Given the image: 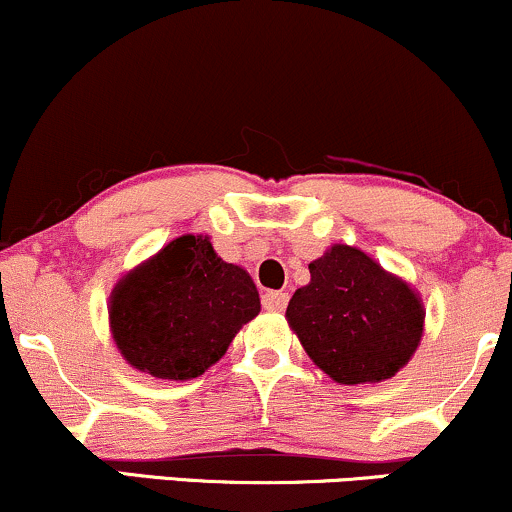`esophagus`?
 <instances>
[{
    "instance_id": "obj_1",
    "label": "esophagus",
    "mask_w": 512,
    "mask_h": 512,
    "mask_svg": "<svg viewBox=\"0 0 512 512\" xmlns=\"http://www.w3.org/2000/svg\"><path fill=\"white\" fill-rule=\"evenodd\" d=\"M263 309L266 311H273V314H280V311H285L287 302H290V294L287 292H266L263 294Z\"/></svg>"
}]
</instances>
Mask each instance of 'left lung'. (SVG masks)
I'll return each instance as SVG.
<instances>
[{"mask_svg":"<svg viewBox=\"0 0 512 512\" xmlns=\"http://www.w3.org/2000/svg\"><path fill=\"white\" fill-rule=\"evenodd\" d=\"M309 273L285 316L318 369L342 386L398 374L422 342V297L347 244L330 246Z\"/></svg>","mask_w":512,"mask_h":512,"instance_id":"1","label":"left lung"}]
</instances>
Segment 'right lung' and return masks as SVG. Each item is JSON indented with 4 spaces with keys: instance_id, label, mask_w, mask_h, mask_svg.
Segmentation results:
<instances>
[{
    "instance_id": "obj_1",
    "label": "right lung",
    "mask_w": 512,
    "mask_h": 512,
    "mask_svg": "<svg viewBox=\"0 0 512 512\" xmlns=\"http://www.w3.org/2000/svg\"><path fill=\"white\" fill-rule=\"evenodd\" d=\"M110 330L134 369L189 381L220 362L261 299L244 268L222 261L203 234L162 246L114 285Z\"/></svg>"
}]
</instances>
